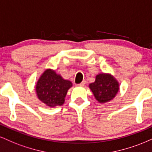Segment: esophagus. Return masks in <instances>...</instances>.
Segmentation results:
<instances>
[{
    "instance_id": "esophagus-1",
    "label": "esophagus",
    "mask_w": 152,
    "mask_h": 152,
    "mask_svg": "<svg viewBox=\"0 0 152 152\" xmlns=\"http://www.w3.org/2000/svg\"><path fill=\"white\" fill-rule=\"evenodd\" d=\"M85 83H86V81H83L81 83H79V84H78V86H83L85 85Z\"/></svg>"
}]
</instances>
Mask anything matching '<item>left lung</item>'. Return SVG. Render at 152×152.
<instances>
[{
  "label": "left lung",
  "mask_w": 152,
  "mask_h": 152,
  "mask_svg": "<svg viewBox=\"0 0 152 152\" xmlns=\"http://www.w3.org/2000/svg\"><path fill=\"white\" fill-rule=\"evenodd\" d=\"M89 88L99 103H106L116 96L119 83L111 74L102 73L96 75L95 81L90 83Z\"/></svg>",
  "instance_id": "1"
}]
</instances>
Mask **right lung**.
<instances>
[{
    "label": "right lung",
    "instance_id": "add662e5",
    "mask_svg": "<svg viewBox=\"0 0 152 152\" xmlns=\"http://www.w3.org/2000/svg\"><path fill=\"white\" fill-rule=\"evenodd\" d=\"M71 86L70 81L63 78L54 70L48 69L38 80L36 92L41 102L46 106L54 107L64 104L68 90Z\"/></svg>",
    "mask_w": 152,
    "mask_h": 152
}]
</instances>
